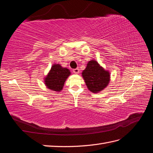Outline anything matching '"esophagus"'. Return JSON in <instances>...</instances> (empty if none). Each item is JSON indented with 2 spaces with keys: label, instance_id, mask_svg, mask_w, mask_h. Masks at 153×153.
Segmentation results:
<instances>
[{
  "label": "esophagus",
  "instance_id": "esophagus-1",
  "mask_svg": "<svg viewBox=\"0 0 153 153\" xmlns=\"http://www.w3.org/2000/svg\"><path fill=\"white\" fill-rule=\"evenodd\" d=\"M73 73H75V74H78L79 73V68H76V69H73Z\"/></svg>",
  "mask_w": 153,
  "mask_h": 153
}]
</instances>
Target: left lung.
Wrapping results in <instances>:
<instances>
[{"label": "left lung", "instance_id": "8db88e82", "mask_svg": "<svg viewBox=\"0 0 153 153\" xmlns=\"http://www.w3.org/2000/svg\"><path fill=\"white\" fill-rule=\"evenodd\" d=\"M82 74L88 88L91 92H99L103 90L109 82V73L105 71L96 61L91 60L88 62Z\"/></svg>", "mask_w": 153, "mask_h": 153}]
</instances>
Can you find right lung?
Wrapping results in <instances>:
<instances>
[{"label": "right lung", "mask_w": 153, "mask_h": 153, "mask_svg": "<svg viewBox=\"0 0 153 153\" xmlns=\"http://www.w3.org/2000/svg\"><path fill=\"white\" fill-rule=\"evenodd\" d=\"M70 74L67 68H63L59 64L53 65L45 79L46 85L50 90L59 91L63 89L64 82Z\"/></svg>", "instance_id": "1"}]
</instances>
